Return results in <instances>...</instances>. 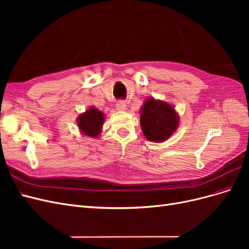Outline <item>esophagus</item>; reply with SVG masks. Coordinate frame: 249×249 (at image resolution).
<instances>
[{"instance_id":"esophagus-1","label":"esophagus","mask_w":249,"mask_h":249,"mask_svg":"<svg viewBox=\"0 0 249 249\" xmlns=\"http://www.w3.org/2000/svg\"><path fill=\"white\" fill-rule=\"evenodd\" d=\"M116 109L119 111H124L126 109V105L124 101H118L116 104Z\"/></svg>"}]
</instances>
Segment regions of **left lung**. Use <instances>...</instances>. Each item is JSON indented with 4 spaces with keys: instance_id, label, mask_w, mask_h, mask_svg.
<instances>
[{
    "instance_id": "left-lung-1",
    "label": "left lung",
    "mask_w": 249,
    "mask_h": 249,
    "mask_svg": "<svg viewBox=\"0 0 249 249\" xmlns=\"http://www.w3.org/2000/svg\"><path fill=\"white\" fill-rule=\"evenodd\" d=\"M178 117L168 103L147 99L141 111L140 124L147 140L163 142L177 130Z\"/></svg>"
}]
</instances>
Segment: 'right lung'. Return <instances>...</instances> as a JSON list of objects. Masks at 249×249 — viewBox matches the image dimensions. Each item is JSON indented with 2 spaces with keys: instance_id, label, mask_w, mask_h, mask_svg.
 <instances>
[{
  "instance_id": "right-lung-1",
  "label": "right lung",
  "mask_w": 249,
  "mask_h": 249,
  "mask_svg": "<svg viewBox=\"0 0 249 249\" xmlns=\"http://www.w3.org/2000/svg\"><path fill=\"white\" fill-rule=\"evenodd\" d=\"M104 123V114L96 108H90L78 118V125L85 135L96 137L100 134Z\"/></svg>"
}]
</instances>
